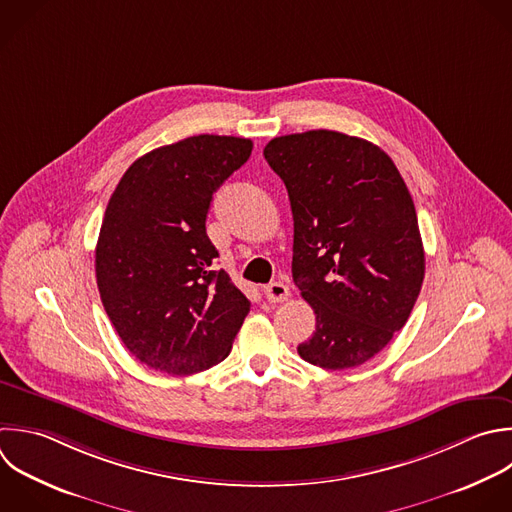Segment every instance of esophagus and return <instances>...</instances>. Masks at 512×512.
I'll list each match as a JSON object with an SVG mask.
<instances>
[{"mask_svg": "<svg viewBox=\"0 0 512 512\" xmlns=\"http://www.w3.org/2000/svg\"><path fill=\"white\" fill-rule=\"evenodd\" d=\"M264 296L270 302H284L290 296V290L284 282H270L268 286H264Z\"/></svg>", "mask_w": 512, "mask_h": 512, "instance_id": "obj_1", "label": "esophagus"}]
</instances>
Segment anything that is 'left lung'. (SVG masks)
<instances>
[{
  "instance_id": "1",
  "label": "left lung",
  "mask_w": 512,
  "mask_h": 512,
  "mask_svg": "<svg viewBox=\"0 0 512 512\" xmlns=\"http://www.w3.org/2000/svg\"><path fill=\"white\" fill-rule=\"evenodd\" d=\"M294 220L292 278L316 314L298 354L354 368L406 324L424 278L414 202L394 162L372 142L332 130L274 138L264 148Z\"/></svg>"
}]
</instances>
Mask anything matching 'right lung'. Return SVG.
Returning <instances> with one entry per match:
<instances>
[{
  "mask_svg": "<svg viewBox=\"0 0 512 512\" xmlns=\"http://www.w3.org/2000/svg\"><path fill=\"white\" fill-rule=\"evenodd\" d=\"M252 142L200 134L138 158L116 186L96 246L102 304L142 364L176 376L222 362L250 300L216 270L206 234L214 192Z\"/></svg>",
  "mask_w": 512,
  "mask_h": 512,
  "instance_id": "obj_1",
  "label": "right lung"
}]
</instances>
